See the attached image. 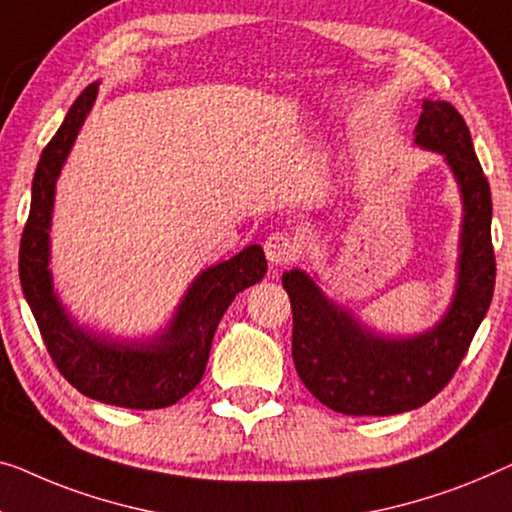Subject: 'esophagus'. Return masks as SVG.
Listing matches in <instances>:
<instances>
[{"mask_svg": "<svg viewBox=\"0 0 512 512\" xmlns=\"http://www.w3.org/2000/svg\"><path fill=\"white\" fill-rule=\"evenodd\" d=\"M264 253L271 266H282L294 262L296 255H299V243L287 232H276L264 241Z\"/></svg>", "mask_w": 512, "mask_h": 512, "instance_id": "34e87169", "label": "esophagus"}]
</instances>
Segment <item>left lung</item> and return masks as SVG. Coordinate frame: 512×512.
Here are the masks:
<instances>
[{"label":"left lung","mask_w":512,"mask_h":512,"mask_svg":"<svg viewBox=\"0 0 512 512\" xmlns=\"http://www.w3.org/2000/svg\"><path fill=\"white\" fill-rule=\"evenodd\" d=\"M414 144L444 158L462 197L455 292L437 324L414 335L377 333L326 296L310 273H282L294 315L296 372L338 414L391 416L430 402L455 375L492 303V195L462 114L451 103L425 98Z\"/></svg>","instance_id":"1"}]
</instances>
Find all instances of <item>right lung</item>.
I'll use <instances>...</instances> for the list:
<instances>
[{"label":"right lung","mask_w":512,"mask_h":512,"mask_svg":"<svg viewBox=\"0 0 512 512\" xmlns=\"http://www.w3.org/2000/svg\"><path fill=\"white\" fill-rule=\"evenodd\" d=\"M91 82L43 149L32 183V209L20 241V285L43 342L68 384L91 400L126 409H163L200 384L211 340L234 296L264 278L262 246L200 271L170 322L149 338H114L75 322L50 271V230L57 179L98 96Z\"/></svg>","instance_id":"add662e5"}]
</instances>
